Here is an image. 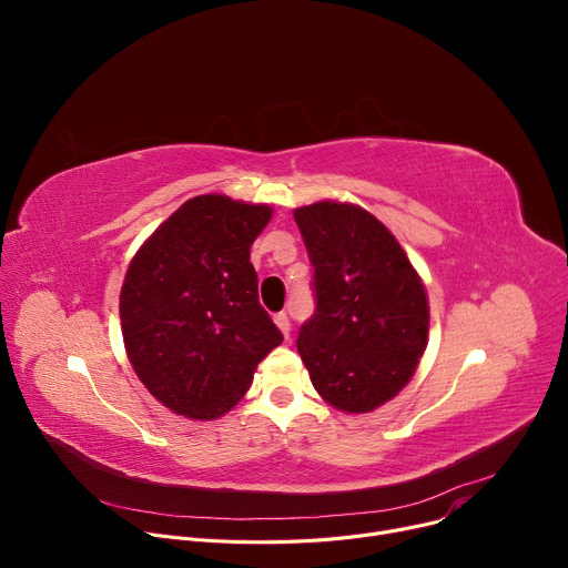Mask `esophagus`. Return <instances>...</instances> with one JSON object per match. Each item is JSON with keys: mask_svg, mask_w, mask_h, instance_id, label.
<instances>
[{"mask_svg": "<svg viewBox=\"0 0 568 568\" xmlns=\"http://www.w3.org/2000/svg\"><path fill=\"white\" fill-rule=\"evenodd\" d=\"M274 321H276V326L281 328V333H283V337L287 339L290 337V318H287V314L285 312H278V314H274Z\"/></svg>", "mask_w": 568, "mask_h": 568, "instance_id": "1", "label": "esophagus"}]
</instances>
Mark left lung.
Wrapping results in <instances>:
<instances>
[{
    "label": "left lung",
    "instance_id": "left-lung-1",
    "mask_svg": "<svg viewBox=\"0 0 568 568\" xmlns=\"http://www.w3.org/2000/svg\"><path fill=\"white\" fill-rule=\"evenodd\" d=\"M294 220L316 292L296 348L331 407L368 414L409 384L427 348L425 283L395 235L357 204L323 200L294 209Z\"/></svg>",
    "mask_w": 568,
    "mask_h": 568
}]
</instances>
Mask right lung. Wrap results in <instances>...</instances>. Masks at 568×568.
Wrapping results in <instances>:
<instances>
[{"label": "right lung", "instance_id": "1", "mask_svg": "<svg viewBox=\"0 0 568 568\" xmlns=\"http://www.w3.org/2000/svg\"><path fill=\"white\" fill-rule=\"evenodd\" d=\"M274 209L220 193L186 200L143 242L119 298L128 359L173 414L215 420L283 342L250 261Z\"/></svg>", "mask_w": 568, "mask_h": 568}]
</instances>
